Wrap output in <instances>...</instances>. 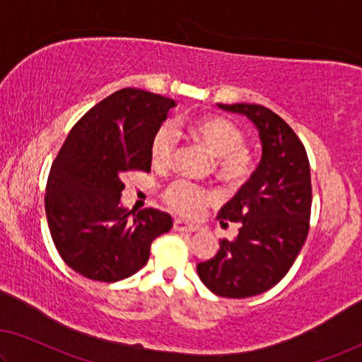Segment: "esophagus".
Masks as SVG:
<instances>
[{
  "instance_id": "34e87169",
  "label": "esophagus",
  "mask_w": 362,
  "mask_h": 362,
  "mask_svg": "<svg viewBox=\"0 0 362 362\" xmlns=\"http://www.w3.org/2000/svg\"><path fill=\"white\" fill-rule=\"evenodd\" d=\"M174 229L175 230H183V233H195V230L199 229L198 224H192V223H185V221L175 219L174 221Z\"/></svg>"
}]
</instances>
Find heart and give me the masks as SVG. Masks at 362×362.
<instances>
[{"instance_id": "heart-1", "label": "heart", "mask_w": 362, "mask_h": 362, "mask_svg": "<svg viewBox=\"0 0 362 362\" xmlns=\"http://www.w3.org/2000/svg\"><path fill=\"white\" fill-rule=\"evenodd\" d=\"M187 134L213 156L214 174L229 185H242L252 175L255 156L244 144V132L223 117H203L185 125ZM175 134L169 125L156 129L149 144L151 163L164 169L174 159ZM211 195L204 188L187 180H175L165 188L164 203L182 216H198Z\"/></svg>"}]
</instances>
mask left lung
<instances>
[{
	"label": "left lung",
	"instance_id": "1",
	"mask_svg": "<svg viewBox=\"0 0 362 362\" xmlns=\"http://www.w3.org/2000/svg\"><path fill=\"white\" fill-rule=\"evenodd\" d=\"M257 127L262 160L250 180L221 208L219 223H240L234 240H219L213 258L197 265L198 276L221 298L265 293L293 267L309 234L312 185L305 148L294 129L258 104H218Z\"/></svg>",
	"mask_w": 362,
	"mask_h": 362
}]
</instances>
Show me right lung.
Masks as SVG:
<instances>
[{"instance_id":"add662e5","label":"right lung","mask_w":362,"mask_h":362,"mask_svg":"<svg viewBox=\"0 0 362 362\" xmlns=\"http://www.w3.org/2000/svg\"><path fill=\"white\" fill-rule=\"evenodd\" d=\"M175 100L127 88L105 97L71 128L45 190L52 239L64 263L94 281L115 283L146 265L151 244L172 228L154 208L133 216L120 204L123 177L151 170V138Z\"/></svg>"}]
</instances>
